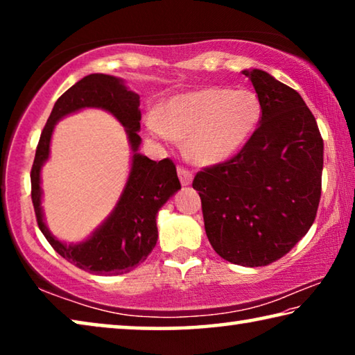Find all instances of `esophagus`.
<instances>
[{
	"instance_id": "1",
	"label": "esophagus",
	"mask_w": 355,
	"mask_h": 355,
	"mask_svg": "<svg viewBox=\"0 0 355 355\" xmlns=\"http://www.w3.org/2000/svg\"><path fill=\"white\" fill-rule=\"evenodd\" d=\"M177 172H178V177H180V182H182V184L188 186L192 180V172L186 169V167H178Z\"/></svg>"
}]
</instances>
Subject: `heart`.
<instances>
[{
    "label": "heart",
    "mask_w": 355,
    "mask_h": 355,
    "mask_svg": "<svg viewBox=\"0 0 355 355\" xmlns=\"http://www.w3.org/2000/svg\"><path fill=\"white\" fill-rule=\"evenodd\" d=\"M261 114V101L250 89L208 87L172 97L163 112L148 114L147 128L166 142L186 136L192 158L202 164H219L248 144Z\"/></svg>",
    "instance_id": "b5f03b06"
}]
</instances>
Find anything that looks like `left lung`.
I'll return each mask as SVG.
<instances>
[{
  "instance_id": "obj_1",
  "label": "left lung",
  "mask_w": 355,
  "mask_h": 355,
  "mask_svg": "<svg viewBox=\"0 0 355 355\" xmlns=\"http://www.w3.org/2000/svg\"><path fill=\"white\" fill-rule=\"evenodd\" d=\"M263 114L254 136L225 163L197 173L209 244L224 260L266 266L310 230L321 197L324 144L302 97L266 71L243 70Z\"/></svg>"
}]
</instances>
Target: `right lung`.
<instances>
[{
    "instance_id": "obj_1",
    "label": "right lung",
    "mask_w": 355,
    "mask_h": 355,
    "mask_svg": "<svg viewBox=\"0 0 355 355\" xmlns=\"http://www.w3.org/2000/svg\"><path fill=\"white\" fill-rule=\"evenodd\" d=\"M84 107H100L112 113L128 131L134 155L125 188L113 213L87 240L76 245L59 242L47 230L41 209L40 171L49 155L54 125L62 116ZM139 95L125 86L122 78L92 73L73 84L53 106L40 135L31 169V199L37 225L59 255L84 271L97 275H119L133 271L158 241L156 214L182 189L175 164L169 158L156 163L137 150L141 146Z\"/></svg>"
}]
</instances>
